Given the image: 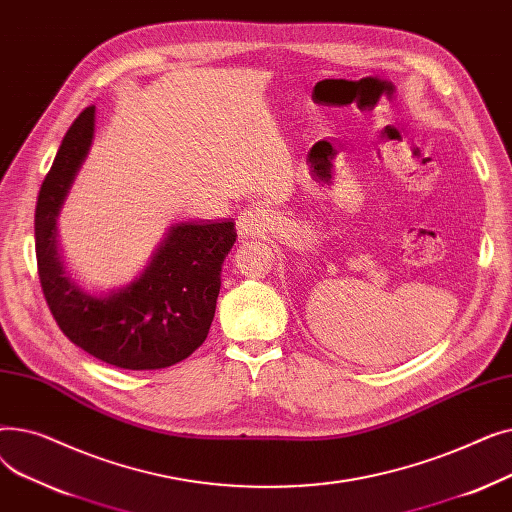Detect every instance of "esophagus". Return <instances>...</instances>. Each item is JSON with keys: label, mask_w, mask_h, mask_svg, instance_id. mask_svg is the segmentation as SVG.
Instances as JSON below:
<instances>
[{"label": "esophagus", "mask_w": 512, "mask_h": 512, "mask_svg": "<svg viewBox=\"0 0 512 512\" xmlns=\"http://www.w3.org/2000/svg\"><path fill=\"white\" fill-rule=\"evenodd\" d=\"M240 234H247V236H255L267 230L270 226V215H267L265 209L261 207H249L238 215V222H236Z\"/></svg>", "instance_id": "esophagus-1"}]
</instances>
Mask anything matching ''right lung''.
<instances>
[{
	"instance_id": "add662e5",
	"label": "right lung",
	"mask_w": 512,
	"mask_h": 512,
	"mask_svg": "<svg viewBox=\"0 0 512 512\" xmlns=\"http://www.w3.org/2000/svg\"><path fill=\"white\" fill-rule=\"evenodd\" d=\"M95 105L68 128L35 209V249L45 301L60 330L95 359L120 369H164L205 342L220 294L222 263L236 242L234 222H184L170 228L145 272L126 286L95 292L64 267L58 215L89 153Z\"/></svg>"
}]
</instances>
